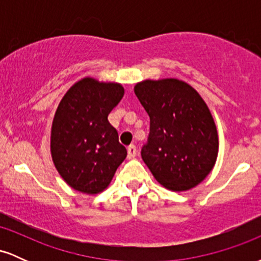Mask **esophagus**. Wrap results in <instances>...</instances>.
<instances>
[{
    "label": "esophagus",
    "instance_id": "esophagus-1",
    "mask_svg": "<svg viewBox=\"0 0 261 261\" xmlns=\"http://www.w3.org/2000/svg\"><path fill=\"white\" fill-rule=\"evenodd\" d=\"M137 153V149H136V146L135 145H130L127 147V157L128 158H134L135 155Z\"/></svg>",
    "mask_w": 261,
    "mask_h": 261
}]
</instances>
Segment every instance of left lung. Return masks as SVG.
<instances>
[{"label": "left lung", "mask_w": 261, "mask_h": 261, "mask_svg": "<svg viewBox=\"0 0 261 261\" xmlns=\"http://www.w3.org/2000/svg\"><path fill=\"white\" fill-rule=\"evenodd\" d=\"M135 94L149 116L142 160L160 184L187 191L210 174L218 154V135L205 100L176 79L145 80Z\"/></svg>", "instance_id": "left-lung-1"}]
</instances>
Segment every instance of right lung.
Listing matches in <instances>:
<instances>
[{"label":"right lung","mask_w":261,"mask_h":261,"mask_svg":"<svg viewBox=\"0 0 261 261\" xmlns=\"http://www.w3.org/2000/svg\"><path fill=\"white\" fill-rule=\"evenodd\" d=\"M124 97V87L86 77L66 92L51 126L53 162L61 178L81 193L99 194L126 158L108 115Z\"/></svg>","instance_id":"add662e5"}]
</instances>
